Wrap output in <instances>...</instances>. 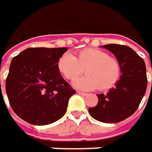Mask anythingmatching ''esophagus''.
<instances>
[{"mask_svg":"<svg viewBox=\"0 0 152 152\" xmlns=\"http://www.w3.org/2000/svg\"><path fill=\"white\" fill-rule=\"evenodd\" d=\"M77 93H78L79 95H81V96H87V94H86V93H84V92H79V91H78Z\"/></svg>","mask_w":152,"mask_h":152,"instance_id":"obj_1","label":"esophagus"}]
</instances>
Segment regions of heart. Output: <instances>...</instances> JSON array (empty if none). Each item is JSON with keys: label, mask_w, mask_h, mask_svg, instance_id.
<instances>
[{"label": "heart", "mask_w": 152, "mask_h": 152, "mask_svg": "<svg viewBox=\"0 0 152 152\" xmlns=\"http://www.w3.org/2000/svg\"><path fill=\"white\" fill-rule=\"evenodd\" d=\"M57 69L68 80L77 79L85 71L86 75L73 81V85L85 91L108 90L118 83L121 76L118 59L107 51L93 48L79 50L75 56L64 53L57 61Z\"/></svg>", "instance_id": "heart-1"}]
</instances>
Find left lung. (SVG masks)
I'll return each mask as SVG.
<instances>
[{"mask_svg":"<svg viewBox=\"0 0 152 152\" xmlns=\"http://www.w3.org/2000/svg\"><path fill=\"white\" fill-rule=\"evenodd\" d=\"M113 54L121 65V76L107 94H99L98 104L89 108L90 115L107 124L118 123L128 118L140 105L147 87L146 67L144 60L127 45H101Z\"/></svg>","mask_w":152,"mask_h":152,"instance_id":"obj_1","label":"left lung"}]
</instances>
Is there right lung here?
Here are the masks:
<instances>
[{
    "label": "right lung",
    "instance_id": "obj_1",
    "mask_svg": "<svg viewBox=\"0 0 152 152\" xmlns=\"http://www.w3.org/2000/svg\"><path fill=\"white\" fill-rule=\"evenodd\" d=\"M67 50L28 48L12 58L6 81L10 105L19 118L34 125H46L61 118L69 98L76 93L57 69Z\"/></svg>",
    "mask_w": 152,
    "mask_h": 152
}]
</instances>
